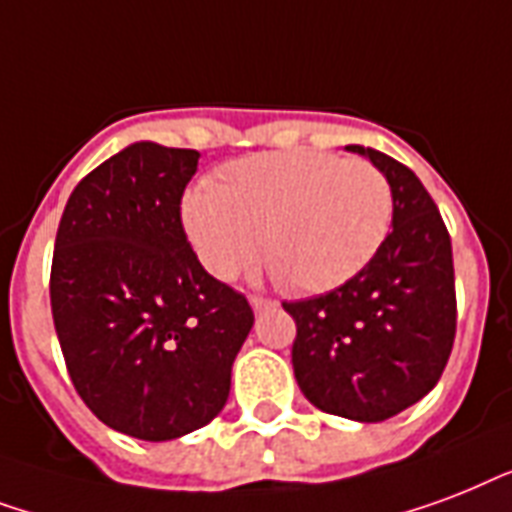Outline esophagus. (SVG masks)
<instances>
[{
	"mask_svg": "<svg viewBox=\"0 0 512 512\" xmlns=\"http://www.w3.org/2000/svg\"><path fill=\"white\" fill-rule=\"evenodd\" d=\"M251 307H253V312H256V315H261V312L272 310V307H275V301L261 299V296H251Z\"/></svg>",
	"mask_w": 512,
	"mask_h": 512,
	"instance_id": "1",
	"label": "esophagus"
}]
</instances>
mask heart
<instances>
[{
    "label": "heart",
    "mask_w": 512,
    "mask_h": 512,
    "mask_svg": "<svg viewBox=\"0 0 512 512\" xmlns=\"http://www.w3.org/2000/svg\"><path fill=\"white\" fill-rule=\"evenodd\" d=\"M194 256L229 280L259 253L296 293H326L358 275L392 224V189L363 160L320 152L253 154L181 200Z\"/></svg>",
    "instance_id": "heart-1"
}]
</instances>
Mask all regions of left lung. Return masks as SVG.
<instances>
[{
	"label": "left lung",
	"mask_w": 512,
	"mask_h": 512,
	"mask_svg": "<svg viewBox=\"0 0 512 512\" xmlns=\"http://www.w3.org/2000/svg\"><path fill=\"white\" fill-rule=\"evenodd\" d=\"M347 152L387 178L392 232L352 280L283 310L296 320L291 363L304 398L352 422H384L425 398L446 368L457 331L454 261L414 170L371 146Z\"/></svg>",
	"instance_id": "8db88e82"
}]
</instances>
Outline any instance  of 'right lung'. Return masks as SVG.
I'll return each mask as SVG.
<instances>
[{
  "label": "right lung",
  "instance_id": "1",
  "mask_svg": "<svg viewBox=\"0 0 512 512\" xmlns=\"http://www.w3.org/2000/svg\"><path fill=\"white\" fill-rule=\"evenodd\" d=\"M200 152L136 141L71 192L55 235L50 307L79 398L138 441L219 417L253 328L243 293L186 243L181 194Z\"/></svg>",
  "mask_w": 512,
  "mask_h": 512
}]
</instances>
